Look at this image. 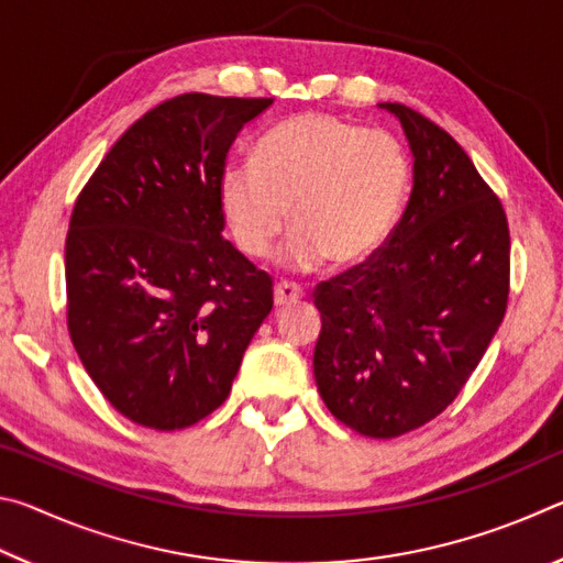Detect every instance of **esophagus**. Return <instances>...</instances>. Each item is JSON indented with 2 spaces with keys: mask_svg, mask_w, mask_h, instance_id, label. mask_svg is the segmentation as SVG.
I'll return each mask as SVG.
<instances>
[{
  "mask_svg": "<svg viewBox=\"0 0 563 563\" xmlns=\"http://www.w3.org/2000/svg\"><path fill=\"white\" fill-rule=\"evenodd\" d=\"M273 298H275V308H283V305H290V302H298L302 298V288L295 283H278L273 290Z\"/></svg>",
  "mask_w": 563,
  "mask_h": 563,
  "instance_id": "34e87169",
  "label": "esophagus"
}]
</instances>
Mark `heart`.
<instances>
[{"label":"heart","mask_w":563,"mask_h":563,"mask_svg":"<svg viewBox=\"0 0 563 563\" xmlns=\"http://www.w3.org/2000/svg\"><path fill=\"white\" fill-rule=\"evenodd\" d=\"M407 161L397 139L330 113H302L261 139L255 161L221 174V206L238 247L268 255L285 223L280 251L292 271L365 261L385 241L402 206Z\"/></svg>","instance_id":"1"}]
</instances>
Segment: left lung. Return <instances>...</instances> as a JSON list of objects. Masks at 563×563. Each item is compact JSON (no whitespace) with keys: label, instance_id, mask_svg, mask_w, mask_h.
Here are the masks:
<instances>
[{"label":"left lung","instance_id":"left-lung-1","mask_svg":"<svg viewBox=\"0 0 563 563\" xmlns=\"http://www.w3.org/2000/svg\"><path fill=\"white\" fill-rule=\"evenodd\" d=\"M412 194L383 247L316 288L318 393L375 440L417 430L454 402L509 298V223L464 148L405 103Z\"/></svg>","mask_w":563,"mask_h":563}]
</instances>
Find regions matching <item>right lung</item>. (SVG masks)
<instances>
[{
  "mask_svg": "<svg viewBox=\"0 0 563 563\" xmlns=\"http://www.w3.org/2000/svg\"><path fill=\"white\" fill-rule=\"evenodd\" d=\"M273 99L180 93L144 113L76 198L66 325L123 417L174 432L225 402L273 280L223 238L228 148Z\"/></svg>",
  "mask_w": 563,
  "mask_h": 563,
  "instance_id": "obj_1",
  "label": "right lung"
}]
</instances>
